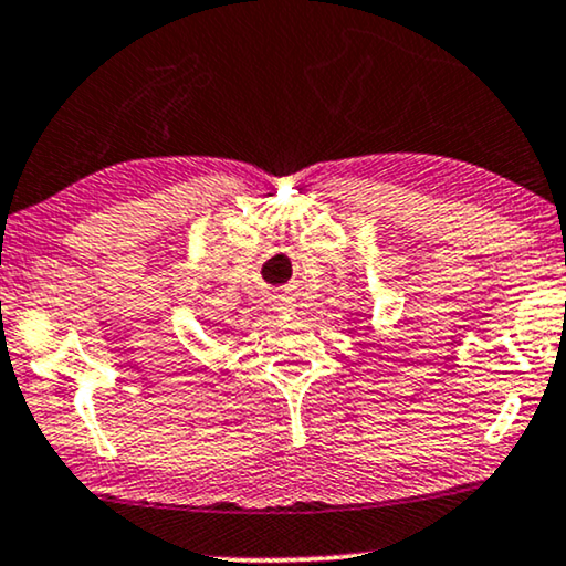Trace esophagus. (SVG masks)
Returning a JSON list of instances; mask_svg holds the SVG:
<instances>
[{
	"mask_svg": "<svg viewBox=\"0 0 566 566\" xmlns=\"http://www.w3.org/2000/svg\"><path fill=\"white\" fill-rule=\"evenodd\" d=\"M276 307L282 313H290L292 311V300H287V297H276Z\"/></svg>",
	"mask_w": 566,
	"mask_h": 566,
	"instance_id": "esophagus-1",
	"label": "esophagus"
}]
</instances>
